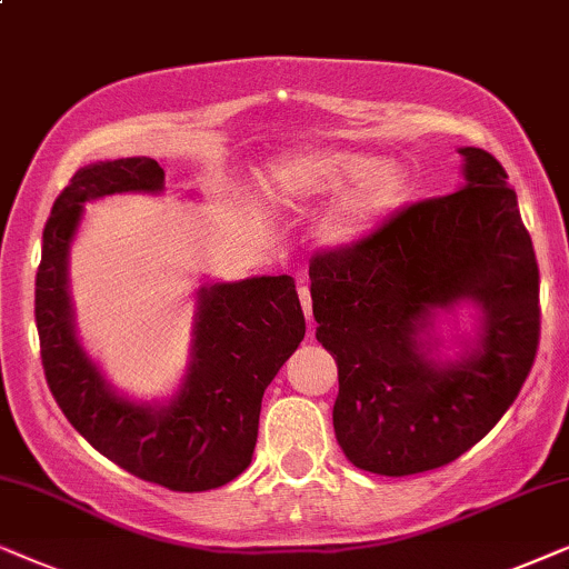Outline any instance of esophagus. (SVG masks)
Masks as SVG:
<instances>
[{"mask_svg": "<svg viewBox=\"0 0 569 569\" xmlns=\"http://www.w3.org/2000/svg\"><path fill=\"white\" fill-rule=\"evenodd\" d=\"M299 301H301V309H305V317L312 322V293H309V286L305 278L299 280Z\"/></svg>", "mask_w": 569, "mask_h": 569, "instance_id": "34e87169", "label": "esophagus"}]
</instances>
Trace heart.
Instances as JSON below:
<instances>
[{
	"label": "heart",
	"instance_id": "1",
	"mask_svg": "<svg viewBox=\"0 0 569 569\" xmlns=\"http://www.w3.org/2000/svg\"><path fill=\"white\" fill-rule=\"evenodd\" d=\"M262 200L297 208L336 194L320 218L328 247H353L380 229L408 200L411 173L392 158H375L348 148H301L276 158L260 179Z\"/></svg>",
	"mask_w": 569,
	"mask_h": 569
}]
</instances>
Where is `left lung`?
<instances>
[{
	"instance_id": "8db88e82",
	"label": "left lung",
	"mask_w": 569,
	"mask_h": 569,
	"mask_svg": "<svg viewBox=\"0 0 569 569\" xmlns=\"http://www.w3.org/2000/svg\"><path fill=\"white\" fill-rule=\"evenodd\" d=\"M466 184L413 202L359 244L312 257L317 340L338 363L332 427L356 468L411 476L448 466L502 419L541 336L539 264L507 171L460 148ZM480 309V336L439 362L437 311Z\"/></svg>"
}]
</instances>
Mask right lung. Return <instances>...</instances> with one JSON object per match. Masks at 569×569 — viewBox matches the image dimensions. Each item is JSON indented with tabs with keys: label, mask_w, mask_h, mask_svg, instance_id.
<instances>
[{
	"label": "right lung",
	"mask_w": 569,
	"mask_h": 569,
	"mask_svg": "<svg viewBox=\"0 0 569 569\" xmlns=\"http://www.w3.org/2000/svg\"><path fill=\"white\" fill-rule=\"evenodd\" d=\"M119 192H163L153 158L98 161L74 171L43 229L36 328L49 390L93 448L138 479L208 491L252 463L264 388L305 340L291 276L206 283L197 291L189 367L169 403L119 396L74 336L67 260L82 206Z\"/></svg>",
	"instance_id": "right-lung-1"
}]
</instances>
